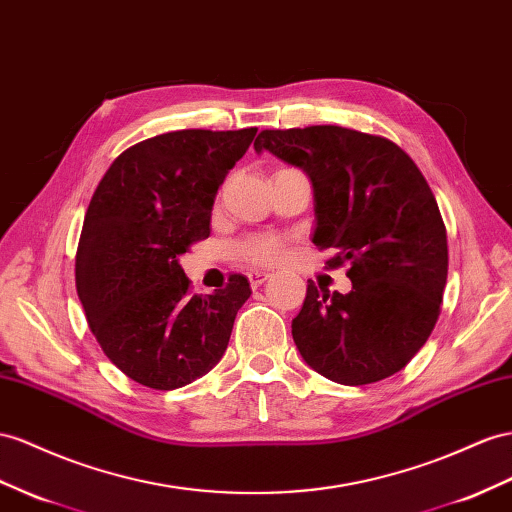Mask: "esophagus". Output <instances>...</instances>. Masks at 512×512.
Wrapping results in <instances>:
<instances>
[{"instance_id":"34e87169","label":"esophagus","mask_w":512,"mask_h":512,"mask_svg":"<svg viewBox=\"0 0 512 512\" xmlns=\"http://www.w3.org/2000/svg\"><path fill=\"white\" fill-rule=\"evenodd\" d=\"M270 277H272V274H268V272L251 270V272H248V283H251V287H259L261 283H266Z\"/></svg>"}]
</instances>
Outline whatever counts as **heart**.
Returning <instances> with one entry per match:
<instances>
[{
  "label": "heart",
  "instance_id": "heart-1",
  "mask_svg": "<svg viewBox=\"0 0 512 512\" xmlns=\"http://www.w3.org/2000/svg\"><path fill=\"white\" fill-rule=\"evenodd\" d=\"M238 253L253 264H274L283 255V244L277 238H255L242 242L238 246Z\"/></svg>",
  "mask_w": 512,
  "mask_h": 512
}]
</instances>
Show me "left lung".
Segmentation results:
<instances>
[{
	"label": "left lung",
	"instance_id": "8db88e82",
	"mask_svg": "<svg viewBox=\"0 0 512 512\" xmlns=\"http://www.w3.org/2000/svg\"><path fill=\"white\" fill-rule=\"evenodd\" d=\"M255 151L305 170L313 244L352 281L348 294L307 283L292 322L300 355L339 385L400 372L435 329L448 281V233L422 170L396 142L337 125L264 129Z\"/></svg>",
	"mask_w": 512,
	"mask_h": 512
}]
</instances>
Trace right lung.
Listing matches in <instances>:
<instances>
[{"instance_id":"obj_1","label":"right lung","mask_w":512,"mask_h":512,"mask_svg":"<svg viewBox=\"0 0 512 512\" xmlns=\"http://www.w3.org/2000/svg\"><path fill=\"white\" fill-rule=\"evenodd\" d=\"M257 127L181 129L123 151L90 199L75 285L101 350L131 381L177 389L225 355L251 296L242 274L225 290L192 294L179 257L209 235L222 179Z\"/></svg>"}]
</instances>
